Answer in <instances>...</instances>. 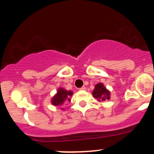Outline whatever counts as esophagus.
Segmentation results:
<instances>
[{"instance_id":"34e87169","label":"esophagus","mask_w":154,"mask_h":154,"mask_svg":"<svg viewBox=\"0 0 154 154\" xmlns=\"http://www.w3.org/2000/svg\"><path fill=\"white\" fill-rule=\"evenodd\" d=\"M79 90H86V87H82V88H80V89H79Z\"/></svg>"}]
</instances>
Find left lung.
I'll return each mask as SVG.
<instances>
[{
    "mask_svg": "<svg viewBox=\"0 0 154 154\" xmlns=\"http://www.w3.org/2000/svg\"><path fill=\"white\" fill-rule=\"evenodd\" d=\"M92 95L98 101H103L110 99V92L104 87L102 83L97 84L95 86V89L92 92Z\"/></svg>",
    "mask_w": 154,
    "mask_h": 154,
    "instance_id": "left-lung-1",
    "label": "left lung"
}]
</instances>
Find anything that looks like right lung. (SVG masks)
Returning a JSON list of instances; mask_svg holds the SVG:
<instances>
[{"label":"right lung","mask_w":154,"mask_h":154,"mask_svg":"<svg viewBox=\"0 0 154 154\" xmlns=\"http://www.w3.org/2000/svg\"><path fill=\"white\" fill-rule=\"evenodd\" d=\"M72 91H67L64 90V88H59L57 90V94H56V95L53 97V98L51 99V103L54 106H60L63 105L64 102H70V97L72 96Z\"/></svg>","instance_id":"1"}]
</instances>
